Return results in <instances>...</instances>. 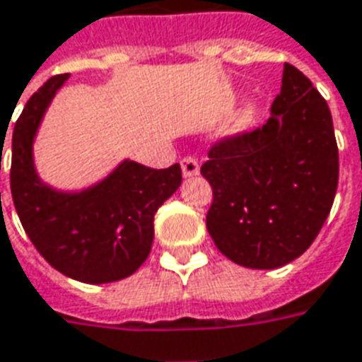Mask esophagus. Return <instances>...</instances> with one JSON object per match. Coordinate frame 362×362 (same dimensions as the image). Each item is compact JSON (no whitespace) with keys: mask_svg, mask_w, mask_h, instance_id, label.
Returning <instances> with one entry per match:
<instances>
[{"mask_svg":"<svg viewBox=\"0 0 362 362\" xmlns=\"http://www.w3.org/2000/svg\"><path fill=\"white\" fill-rule=\"evenodd\" d=\"M180 166H182V174H184L186 178H192V176H198L199 174V164L194 156H186V158H182Z\"/></svg>","mask_w":362,"mask_h":362,"instance_id":"esophagus-1","label":"esophagus"}]
</instances>
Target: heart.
Segmentation results:
<instances>
[{
	"instance_id": "1",
	"label": "heart",
	"mask_w": 362,
	"mask_h": 362,
	"mask_svg": "<svg viewBox=\"0 0 362 362\" xmlns=\"http://www.w3.org/2000/svg\"><path fill=\"white\" fill-rule=\"evenodd\" d=\"M257 115H259V102H257V100H247L239 110L235 111L233 121H231L233 131H243V129H247L251 123H255Z\"/></svg>"
}]
</instances>
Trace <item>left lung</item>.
I'll return each instance as SVG.
<instances>
[{
    "label": "left lung",
    "mask_w": 362,
    "mask_h": 362,
    "mask_svg": "<svg viewBox=\"0 0 362 362\" xmlns=\"http://www.w3.org/2000/svg\"><path fill=\"white\" fill-rule=\"evenodd\" d=\"M202 174L214 189L206 217L216 247L247 269H280L317 237L339 180L327 102L284 64L262 127L211 146Z\"/></svg>",
    "instance_id": "1"
}]
</instances>
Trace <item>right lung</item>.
<instances>
[{
  "label": "right lung",
  "instance_id": "add662e5",
  "mask_svg": "<svg viewBox=\"0 0 362 362\" xmlns=\"http://www.w3.org/2000/svg\"><path fill=\"white\" fill-rule=\"evenodd\" d=\"M66 80L68 74L47 80L15 121L11 196L25 233L50 267L86 284L115 282L131 276L148 257L155 214L180 188V164L155 170L125 158L82 189H58L40 180L33 145Z\"/></svg>",
  "mask_w": 362,
  "mask_h": 362
}]
</instances>
